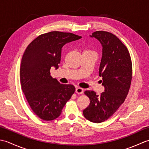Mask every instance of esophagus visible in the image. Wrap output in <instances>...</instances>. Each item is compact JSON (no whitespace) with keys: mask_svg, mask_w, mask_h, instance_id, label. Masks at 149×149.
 Masks as SVG:
<instances>
[{"mask_svg":"<svg viewBox=\"0 0 149 149\" xmlns=\"http://www.w3.org/2000/svg\"><path fill=\"white\" fill-rule=\"evenodd\" d=\"M75 92L78 94H83L84 92V90L83 89V88L77 87V88H76V89H75Z\"/></svg>","mask_w":149,"mask_h":149,"instance_id":"34e87169","label":"esophagus"}]
</instances>
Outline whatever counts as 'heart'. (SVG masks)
Returning a JSON list of instances; mask_svg holds the SVG:
<instances>
[{
	"instance_id": "1",
	"label": "heart",
	"mask_w": 149,
	"mask_h": 149,
	"mask_svg": "<svg viewBox=\"0 0 149 149\" xmlns=\"http://www.w3.org/2000/svg\"><path fill=\"white\" fill-rule=\"evenodd\" d=\"M91 50H86L84 52H91Z\"/></svg>"
}]
</instances>
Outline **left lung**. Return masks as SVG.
Listing matches in <instances>:
<instances>
[{"mask_svg":"<svg viewBox=\"0 0 149 149\" xmlns=\"http://www.w3.org/2000/svg\"><path fill=\"white\" fill-rule=\"evenodd\" d=\"M90 36L102 46L99 72L105 90L100 95L94 91H84L90 102L83 115L91 122L100 123L111 116L124 102L131 83L132 61L127 47L113 34L99 31Z\"/></svg>","mask_w":149,"mask_h":149,"instance_id":"8db88e82","label":"left lung"}]
</instances>
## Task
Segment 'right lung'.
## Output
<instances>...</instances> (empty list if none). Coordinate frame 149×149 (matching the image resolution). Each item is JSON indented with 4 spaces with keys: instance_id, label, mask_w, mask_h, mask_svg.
<instances>
[{
    "instance_id": "add662e5",
    "label": "right lung",
    "mask_w": 149,
    "mask_h": 149,
    "mask_svg": "<svg viewBox=\"0 0 149 149\" xmlns=\"http://www.w3.org/2000/svg\"><path fill=\"white\" fill-rule=\"evenodd\" d=\"M80 38L73 33L52 31L38 36L25 50L20 70L22 90L31 108L41 119L58 118L75 92L74 86L60 84L50 70L51 67L58 68L62 47Z\"/></svg>"
}]
</instances>
